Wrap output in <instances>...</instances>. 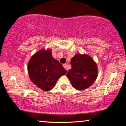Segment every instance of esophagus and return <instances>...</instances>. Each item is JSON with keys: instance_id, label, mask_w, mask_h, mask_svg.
Returning <instances> with one entry per match:
<instances>
[{"instance_id": "34e87169", "label": "esophagus", "mask_w": 126, "mask_h": 126, "mask_svg": "<svg viewBox=\"0 0 126 126\" xmlns=\"http://www.w3.org/2000/svg\"><path fill=\"white\" fill-rule=\"evenodd\" d=\"M63 65L64 68L67 71V64H63Z\"/></svg>"}]
</instances>
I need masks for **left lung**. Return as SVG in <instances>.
<instances>
[{"label": "left lung", "instance_id": "1", "mask_svg": "<svg viewBox=\"0 0 126 126\" xmlns=\"http://www.w3.org/2000/svg\"><path fill=\"white\" fill-rule=\"evenodd\" d=\"M72 68L67 76L72 86L77 90H83L90 87L97 77L95 63L87 54H76L71 61Z\"/></svg>", "mask_w": 126, "mask_h": 126}]
</instances>
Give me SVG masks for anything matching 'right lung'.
Returning <instances> with one entry per match:
<instances>
[{
  "label": "right lung",
  "mask_w": 126,
  "mask_h": 126,
  "mask_svg": "<svg viewBox=\"0 0 126 126\" xmlns=\"http://www.w3.org/2000/svg\"><path fill=\"white\" fill-rule=\"evenodd\" d=\"M28 71L33 83L44 91L52 89L57 80L67 73L63 65L53 58L49 49L36 53L30 59Z\"/></svg>",
  "instance_id": "1"
}]
</instances>
